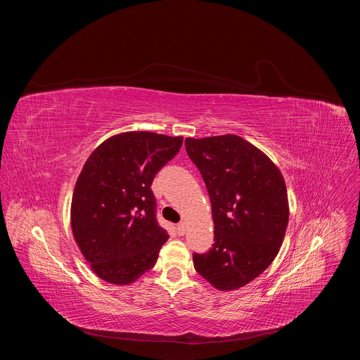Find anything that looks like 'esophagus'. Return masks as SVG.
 I'll return each instance as SVG.
<instances>
[{
	"instance_id": "34e87169",
	"label": "esophagus",
	"mask_w": 360,
	"mask_h": 360,
	"mask_svg": "<svg viewBox=\"0 0 360 360\" xmlns=\"http://www.w3.org/2000/svg\"><path fill=\"white\" fill-rule=\"evenodd\" d=\"M176 232H178V235H179V236L185 235V232H186V225H185L184 222L178 224V225H176Z\"/></svg>"
}]
</instances>
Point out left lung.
<instances>
[{"instance_id":"obj_1","label":"left lung","mask_w":360,"mask_h":360,"mask_svg":"<svg viewBox=\"0 0 360 360\" xmlns=\"http://www.w3.org/2000/svg\"><path fill=\"white\" fill-rule=\"evenodd\" d=\"M188 157L207 185L215 243L193 253L195 271L219 290L258 278L276 258L289 219L278 167L238 135L186 138Z\"/></svg>"}]
</instances>
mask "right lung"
<instances>
[{
	"label": "right lung",
	"mask_w": 360,
	"mask_h": 360,
	"mask_svg": "<svg viewBox=\"0 0 360 360\" xmlns=\"http://www.w3.org/2000/svg\"><path fill=\"white\" fill-rule=\"evenodd\" d=\"M181 146L182 136L134 131L108 138L86 160L72 195L71 226L101 279L129 285L157 264L169 235L157 221L150 185Z\"/></svg>",
	"instance_id": "obj_1"
}]
</instances>
